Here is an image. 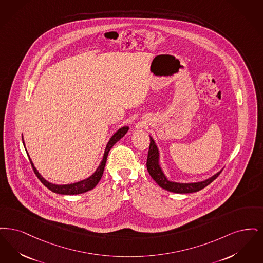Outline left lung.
<instances>
[{
	"label": "left lung",
	"instance_id": "1",
	"mask_svg": "<svg viewBox=\"0 0 263 263\" xmlns=\"http://www.w3.org/2000/svg\"><path fill=\"white\" fill-rule=\"evenodd\" d=\"M146 167H147V171L150 174V176L152 177V179L160 185V187L168 191V192L176 193V194L196 193V192L204 189L209 183H212L221 173V172H219L213 177L207 179L203 182H199V183H180L168 181V179L165 177L164 173L161 169L160 165H159V152H158L157 146L154 143V140L151 137H150Z\"/></svg>",
	"mask_w": 263,
	"mask_h": 263
}]
</instances>
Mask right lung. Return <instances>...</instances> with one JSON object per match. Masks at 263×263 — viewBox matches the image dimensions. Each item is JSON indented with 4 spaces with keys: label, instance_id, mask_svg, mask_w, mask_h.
Instances as JSON below:
<instances>
[{
    "label": "right lung",
    "instance_id": "add662e5",
    "mask_svg": "<svg viewBox=\"0 0 263 263\" xmlns=\"http://www.w3.org/2000/svg\"><path fill=\"white\" fill-rule=\"evenodd\" d=\"M128 130V127L127 126H124L122 128H120L116 134H115L113 137H111V139L109 140L106 149H105V153H104V156H103L102 161L99 165V167L97 168V170L95 171V173L90 176L88 179L86 180H83V181H80L79 183H70V184H65V185H58V184H54V183H49L47 182L45 179H43L41 177V175L37 172V170L35 169L34 165L32 163V161L29 159L30 163H31V166L33 168V171H34L35 175L37 176V178L40 180V182L43 183L45 185L47 189H49L50 191H52L53 193H56L59 194H83V193H86L88 191H90L92 189H94L96 186V184L99 183V181L101 180L102 178L103 172H104V168H105V165H106V161H107V157H108V153L110 151V149L113 147L115 143L120 140L122 137H124L126 134V132ZM24 144V143H23Z\"/></svg>",
    "mask_w": 263,
    "mask_h": 263
}]
</instances>
